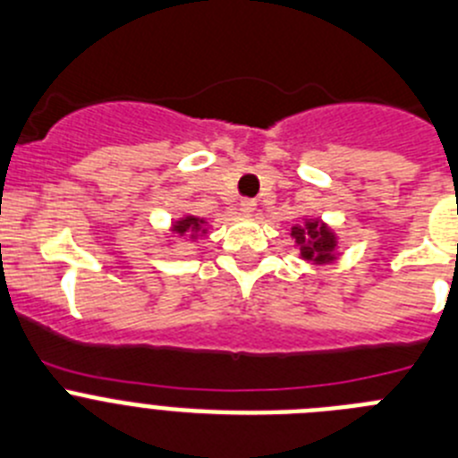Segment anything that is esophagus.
Instances as JSON below:
<instances>
[{
	"mask_svg": "<svg viewBox=\"0 0 458 458\" xmlns=\"http://www.w3.org/2000/svg\"><path fill=\"white\" fill-rule=\"evenodd\" d=\"M255 200H250V199H244L242 200V203H239V212L242 214H246V216H249V214H253V209H255Z\"/></svg>",
	"mask_w": 458,
	"mask_h": 458,
	"instance_id": "34e87169",
	"label": "esophagus"
}]
</instances>
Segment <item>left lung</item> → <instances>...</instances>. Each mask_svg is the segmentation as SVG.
<instances>
[{"instance_id": "1", "label": "left lung", "mask_w": 458, "mask_h": 458, "mask_svg": "<svg viewBox=\"0 0 458 458\" xmlns=\"http://www.w3.org/2000/svg\"><path fill=\"white\" fill-rule=\"evenodd\" d=\"M292 237L296 239V244L301 246V255L306 259H315V262H328L335 246V237L327 225H321L319 221H308L306 228H292Z\"/></svg>"}]
</instances>
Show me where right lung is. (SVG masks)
Returning a JSON list of instances; mask_svg holds the SVG:
<instances>
[{"mask_svg": "<svg viewBox=\"0 0 458 458\" xmlns=\"http://www.w3.org/2000/svg\"><path fill=\"white\" fill-rule=\"evenodd\" d=\"M203 224L205 221L196 219V216H187V219L178 221V224L173 225V230H175L178 234H184V237H193V234L203 230Z\"/></svg>", "mask_w": 458, "mask_h": 458, "instance_id": "right-lung-1", "label": "right lung"}]
</instances>
